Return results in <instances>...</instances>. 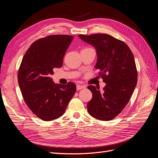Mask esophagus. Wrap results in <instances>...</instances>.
Wrapping results in <instances>:
<instances>
[{"label":"esophagus","instance_id":"obj_1","mask_svg":"<svg viewBox=\"0 0 158 158\" xmlns=\"http://www.w3.org/2000/svg\"><path fill=\"white\" fill-rule=\"evenodd\" d=\"M85 87H86V86H85V85H77V90H80V89H81L85 88Z\"/></svg>","mask_w":158,"mask_h":158}]
</instances>
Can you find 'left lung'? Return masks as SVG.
I'll list each match as a JSON object with an SVG mask.
<instances>
[{
    "label": "left lung",
    "mask_w": 158,
    "mask_h": 158,
    "mask_svg": "<svg viewBox=\"0 0 158 158\" xmlns=\"http://www.w3.org/2000/svg\"><path fill=\"white\" fill-rule=\"evenodd\" d=\"M78 37L96 49L95 68L100 70L106 84L101 92L95 86L88 87L93 94L87 104L88 111L95 118L109 121L123 110L136 86L134 56L125 43L109 35H79Z\"/></svg>",
    "instance_id": "8db88e82"
}]
</instances>
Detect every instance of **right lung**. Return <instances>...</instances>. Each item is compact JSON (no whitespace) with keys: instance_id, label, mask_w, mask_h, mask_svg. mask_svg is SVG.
Masks as SVG:
<instances>
[{"instance_id":"add662e5","label":"right lung","mask_w":158,"mask_h":158,"mask_svg":"<svg viewBox=\"0 0 158 158\" xmlns=\"http://www.w3.org/2000/svg\"><path fill=\"white\" fill-rule=\"evenodd\" d=\"M73 36L52 35L32 44L25 54L18 73L24 101L31 111L44 121L64 114L76 91L72 82L56 84L51 77L54 68H61Z\"/></svg>"}]
</instances>
